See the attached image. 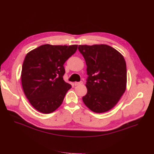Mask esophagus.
<instances>
[{
  "label": "esophagus",
  "instance_id": "34e87169",
  "mask_svg": "<svg viewBox=\"0 0 154 154\" xmlns=\"http://www.w3.org/2000/svg\"><path fill=\"white\" fill-rule=\"evenodd\" d=\"M83 84V82H82V81L79 82H75V83H74V85H75V86H77V85H81V84Z\"/></svg>",
  "mask_w": 154,
  "mask_h": 154
}]
</instances>
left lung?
<instances>
[{
    "instance_id": "8db88e82",
    "label": "left lung",
    "mask_w": 154,
    "mask_h": 154,
    "mask_svg": "<svg viewBox=\"0 0 154 154\" xmlns=\"http://www.w3.org/2000/svg\"><path fill=\"white\" fill-rule=\"evenodd\" d=\"M87 64V94L82 97L92 111L101 113L113 108L126 88V64L122 55L106 45H79Z\"/></svg>"
}]
</instances>
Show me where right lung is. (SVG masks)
<instances>
[{
	"instance_id": "1",
	"label": "right lung",
	"mask_w": 154,
	"mask_h": 154,
	"mask_svg": "<svg viewBox=\"0 0 154 154\" xmlns=\"http://www.w3.org/2000/svg\"><path fill=\"white\" fill-rule=\"evenodd\" d=\"M77 49V45L47 44L26 55L22 69V85L30 104L38 111L51 113L62 104L72 87L63 79L64 64Z\"/></svg>"
}]
</instances>
